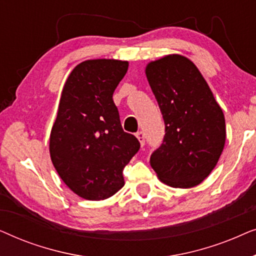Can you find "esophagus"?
Instances as JSON below:
<instances>
[{"instance_id":"34e87169","label":"esophagus","mask_w":256,"mask_h":256,"mask_svg":"<svg viewBox=\"0 0 256 256\" xmlns=\"http://www.w3.org/2000/svg\"><path fill=\"white\" fill-rule=\"evenodd\" d=\"M136 138H138V140L140 141V143H141L142 146H144V134H143V132H136Z\"/></svg>"}]
</instances>
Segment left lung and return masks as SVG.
I'll return each instance as SVG.
<instances>
[{"instance_id": "1", "label": "left lung", "mask_w": 256, "mask_h": 256, "mask_svg": "<svg viewBox=\"0 0 256 256\" xmlns=\"http://www.w3.org/2000/svg\"><path fill=\"white\" fill-rule=\"evenodd\" d=\"M146 79L163 115L166 135L150 166L172 188L200 184L218 163L226 140L222 110L194 62L169 54L152 62Z\"/></svg>"}]
</instances>
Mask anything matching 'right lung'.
Segmentation results:
<instances>
[{
    "label": "right lung",
    "mask_w": 256,
    "mask_h": 256,
    "mask_svg": "<svg viewBox=\"0 0 256 256\" xmlns=\"http://www.w3.org/2000/svg\"><path fill=\"white\" fill-rule=\"evenodd\" d=\"M128 62L93 59L76 65L62 92L50 135V156L62 182L88 200L110 198L124 185V169L140 142L124 132L113 93Z\"/></svg>",
    "instance_id": "1"
}]
</instances>
